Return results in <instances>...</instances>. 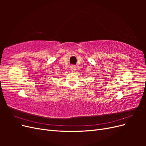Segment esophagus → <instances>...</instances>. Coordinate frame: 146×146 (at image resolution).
I'll return each instance as SVG.
<instances>
[{"mask_svg": "<svg viewBox=\"0 0 146 146\" xmlns=\"http://www.w3.org/2000/svg\"><path fill=\"white\" fill-rule=\"evenodd\" d=\"M70 71H71V72H75V70H76V66H74V65H72V66L70 67Z\"/></svg>", "mask_w": 146, "mask_h": 146, "instance_id": "esophagus-1", "label": "esophagus"}]
</instances>
